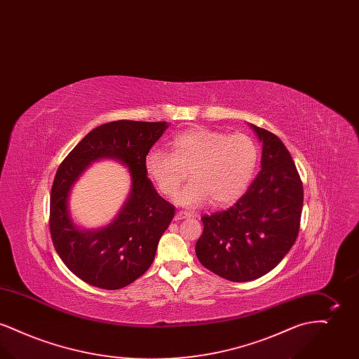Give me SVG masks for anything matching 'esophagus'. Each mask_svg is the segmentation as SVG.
Masks as SVG:
<instances>
[{
  "label": "esophagus",
  "instance_id": "esophagus-1",
  "mask_svg": "<svg viewBox=\"0 0 359 359\" xmlns=\"http://www.w3.org/2000/svg\"><path fill=\"white\" fill-rule=\"evenodd\" d=\"M191 218V214L187 211H177L175 215V221H182V219H187Z\"/></svg>",
  "mask_w": 359,
  "mask_h": 359
}]
</instances>
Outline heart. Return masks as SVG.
I'll return each mask as SVG.
<instances>
[{
  "mask_svg": "<svg viewBox=\"0 0 359 359\" xmlns=\"http://www.w3.org/2000/svg\"><path fill=\"white\" fill-rule=\"evenodd\" d=\"M258 151L246 135L191 129L175 137L171 154L152 151L147 154L145 170L157 189L171 198L187 171L191 180L176 196L184 207H201L208 201L226 205L236 202L249 186L256 170Z\"/></svg>",
  "mask_w": 359,
  "mask_h": 359,
  "instance_id": "obj_1",
  "label": "heart"
}]
</instances>
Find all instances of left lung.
<instances>
[{
	"mask_svg": "<svg viewBox=\"0 0 359 359\" xmlns=\"http://www.w3.org/2000/svg\"><path fill=\"white\" fill-rule=\"evenodd\" d=\"M262 144L261 171L229 210L203 215L195 252L201 264L226 280L252 281L271 272L297 238L303 184L283 141L249 125Z\"/></svg>",
	"mask_w": 359,
	"mask_h": 359,
	"instance_id": "1",
	"label": "left lung"
}]
</instances>
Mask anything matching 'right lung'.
Returning a JSON list of instances; mask_svg holds the SVG:
<instances>
[{
  "mask_svg": "<svg viewBox=\"0 0 359 359\" xmlns=\"http://www.w3.org/2000/svg\"><path fill=\"white\" fill-rule=\"evenodd\" d=\"M168 122L113 121L93 129L57 168L51 191L52 242L72 273L102 290H120L145 273L175 207L163 199L147 176L145 158ZM111 158L131 173V191L116 218L98 229L72 221L69 194L95 161Z\"/></svg>",
  "mask_w": 359,
  "mask_h": 359,
  "instance_id": "add662e5",
  "label": "right lung"
}]
</instances>
